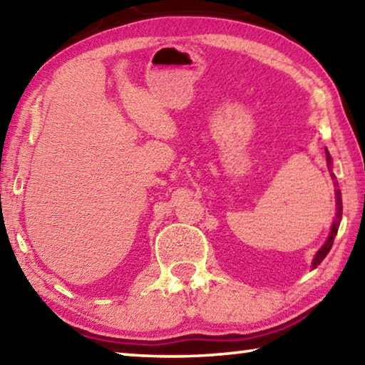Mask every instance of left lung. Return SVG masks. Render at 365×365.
<instances>
[{
    "label": "left lung",
    "instance_id": "1",
    "mask_svg": "<svg viewBox=\"0 0 365 365\" xmlns=\"http://www.w3.org/2000/svg\"><path fill=\"white\" fill-rule=\"evenodd\" d=\"M327 153V164H329V168L331 169V156L329 154V151H325ZM331 175V178L333 180H335V175L333 174H330ZM335 185H338L336 182H335ZM341 215H343V205H341V193H339V190H336V219H335V222H333V225H331V232H330V235H329V238H327V242H325V245L322 246V248H320L319 251H317V255H316V257H314V262H312V269H316L317 265L324 261L325 259V256L329 255V251L331 250V245H333V240H335V237H336V232H338V227H339V222H341Z\"/></svg>",
    "mask_w": 365,
    "mask_h": 365
}]
</instances>
